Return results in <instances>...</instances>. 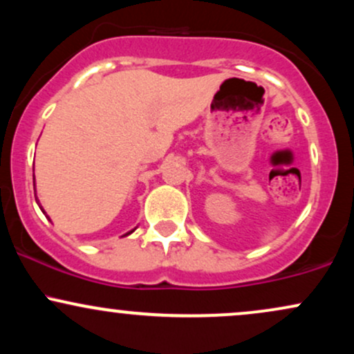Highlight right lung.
<instances>
[{
  "label": "right lung",
  "instance_id": "right-lung-1",
  "mask_svg": "<svg viewBox=\"0 0 354 354\" xmlns=\"http://www.w3.org/2000/svg\"><path fill=\"white\" fill-rule=\"evenodd\" d=\"M33 185H35V174H33ZM36 203H38V205H39V201H38V196H36ZM39 208H41V205H39ZM41 211H43V213H44V209L41 208ZM44 214H46V213H44ZM46 218L48 219H50V216H48V214H46ZM50 221H51V219H50ZM136 230V228H135ZM135 230H131V231H128V233H126V234H123V236H128V234H131L133 233V231H135Z\"/></svg>",
  "mask_w": 354,
  "mask_h": 354
}]
</instances>
